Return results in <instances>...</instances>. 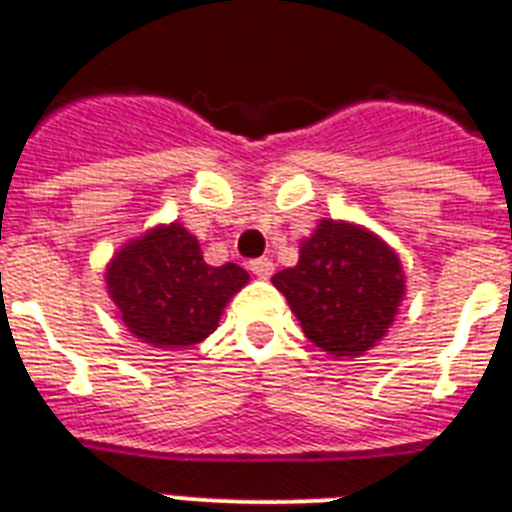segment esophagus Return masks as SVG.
Returning <instances> with one entry per match:
<instances>
[{"label": "esophagus", "instance_id": "esophagus-1", "mask_svg": "<svg viewBox=\"0 0 512 512\" xmlns=\"http://www.w3.org/2000/svg\"><path fill=\"white\" fill-rule=\"evenodd\" d=\"M249 271L255 273L257 279H271L273 260H268V257H257V260H252V263H249Z\"/></svg>", "mask_w": 512, "mask_h": 512}]
</instances>
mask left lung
Here are the masks:
<instances>
[{
  "label": "left lung",
  "instance_id": "1",
  "mask_svg": "<svg viewBox=\"0 0 512 512\" xmlns=\"http://www.w3.org/2000/svg\"><path fill=\"white\" fill-rule=\"evenodd\" d=\"M305 337L329 356H364L385 337L404 300L401 260L377 233L321 220L295 268L273 276Z\"/></svg>",
  "mask_w": 512,
  "mask_h": 512
}]
</instances>
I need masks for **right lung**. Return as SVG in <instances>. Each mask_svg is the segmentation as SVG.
Returning a JSON list of instances; mask_svg holds the SVG:
<instances>
[{"mask_svg": "<svg viewBox=\"0 0 512 512\" xmlns=\"http://www.w3.org/2000/svg\"><path fill=\"white\" fill-rule=\"evenodd\" d=\"M247 281L241 265L204 263L199 241L180 223L156 225L127 241L106 268L119 319L154 348H188L207 340Z\"/></svg>", "mask_w": 512, "mask_h": 512, "instance_id": "right-lung-1", "label": "right lung"}]
</instances>
